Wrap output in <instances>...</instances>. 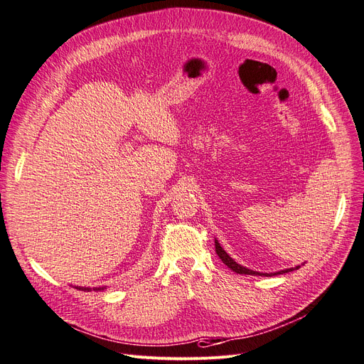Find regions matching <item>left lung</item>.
<instances>
[{"label":"left lung","instance_id":"left-lung-1","mask_svg":"<svg viewBox=\"0 0 364 364\" xmlns=\"http://www.w3.org/2000/svg\"><path fill=\"white\" fill-rule=\"evenodd\" d=\"M214 246H216V253L219 255V258L222 259V262L225 264V265H228L231 268L232 272H235L237 274H250V276H274V274H284V273H289V272H292V270H299L300 268V265H297V267H294V268H287V270H282V272H277V273H273V274H270V273H259V272H253V270H249V268H246V267H243V265H240V264H237L230 255H228L223 249H222V246L219 245V241L218 240H214Z\"/></svg>","mask_w":364,"mask_h":364}]
</instances>
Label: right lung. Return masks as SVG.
I'll return each mask as SVG.
<instances>
[{
    "label": "right lung",
    "mask_w": 364,
    "mask_h": 364,
    "mask_svg": "<svg viewBox=\"0 0 364 364\" xmlns=\"http://www.w3.org/2000/svg\"><path fill=\"white\" fill-rule=\"evenodd\" d=\"M76 289H79V291H91V288H84V287H76ZM94 291H102V289H105V288H92Z\"/></svg>",
    "instance_id": "obj_1"
}]
</instances>
